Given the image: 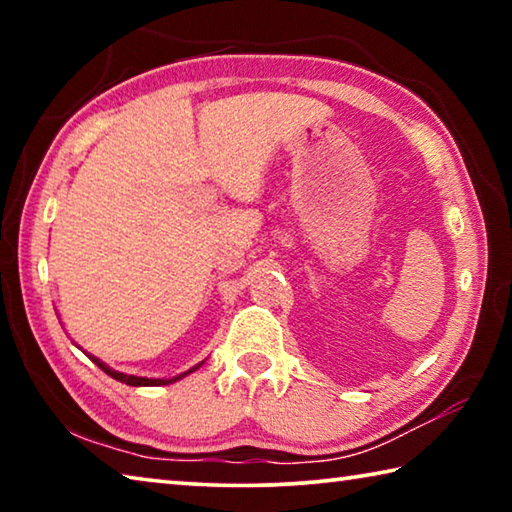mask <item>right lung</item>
<instances>
[{
	"label": "right lung",
	"instance_id": "1",
	"mask_svg": "<svg viewBox=\"0 0 512 512\" xmlns=\"http://www.w3.org/2000/svg\"><path fill=\"white\" fill-rule=\"evenodd\" d=\"M94 363H97V366L106 372V375H110L112 379H117V381H121V384H128V386H162V384H171V381H178V379H183L185 375H189V372H194L196 368H201V363H198V366H194L192 370H187V372H183V375H178V377H173V379H146V377H135V375H124V372H117V370H112V368H108L106 363L103 361H99L97 357H90Z\"/></svg>",
	"mask_w": 512,
	"mask_h": 512
}]
</instances>
